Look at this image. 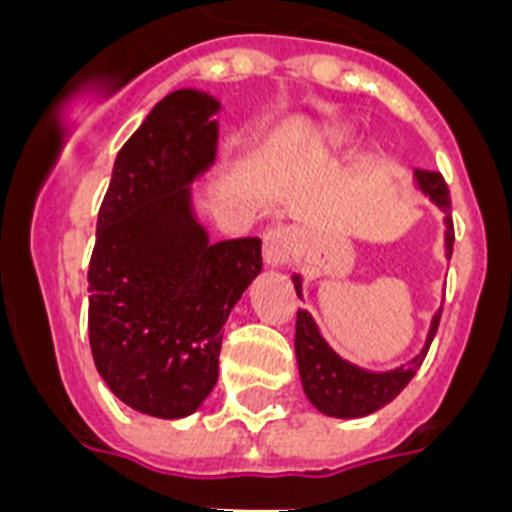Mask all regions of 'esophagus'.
Here are the masks:
<instances>
[{
    "mask_svg": "<svg viewBox=\"0 0 512 512\" xmlns=\"http://www.w3.org/2000/svg\"><path fill=\"white\" fill-rule=\"evenodd\" d=\"M297 231L289 225H273L263 236V257L268 265H287L297 255Z\"/></svg>",
    "mask_w": 512,
    "mask_h": 512,
    "instance_id": "esophagus-1",
    "label": "esophagus"
}]
</instances>
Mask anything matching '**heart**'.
Returning <instances> with one entry per match:
<instances>
[{"label":"heart","mask_w":512,"mask_h":512,"mask_svg":"<svg viewBox=\"0 0 512 512\" xmlns=\"http://www.w3.org/2000/svg\"><path fill=\"white\" fill-rule=\"evenodd\" d=\"M332 140H335V143L345 140V130H335V132H332Z\"/></svg>","instance_id":"1"}]
</instances>
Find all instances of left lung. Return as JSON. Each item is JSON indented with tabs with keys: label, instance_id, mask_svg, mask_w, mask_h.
Returning a JSON list of instances; mask_svg holds the SVG:
<instances>
[{
	"label": "left lung",
	"instance_id": "8db88e82",
	"mask_svg": "<svg viewBox=\"0 0 512 512\" xmlns=\"http://www.w3.org/2000/svg\"><path fill=\"white\" fill-rule=\"evenodd\" d=\"M417 183L430 199L436 201L438 207L449 212L452 209V196H449V185H446L441 172L417 170L414 172ZM454 244V225L452 215H446V249L452 257ZM295 289L300 295V279H295ZM438 321L441 313L433 316L430 324L428 345L422 350V356H417L409 366H401L396 372L372 374L358 369V366L348 364L337 356L335 350L329 348L324 337L319 335V327L313 324L308 311L297 308V324H295V353L297 366H300V380H303L305 396L311 398V404L319 412L329 414V417H366V414L377 412L385 404H390L401 390L409 385L414 374H417V364L420 358H425L430 342L436 337Z\"/></svg>",
	"mask_w": 512,
	"mask_h": 512
}]
</instances>
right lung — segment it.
<instances>
[{
  "label": "right lung",
  "instance_id": "right-lung-1",
  "mask_svg": "<svg viewBox=\"0 0 512 512\" xmlns=\"http://www.w3.org/2000/svg\"><path fill=\"white\" fill-rule=\"evenodd\" d=\"M217 103L177 90L114 162L90 257V348L119 401L188 417L212 393L228 313L263 268L260 239L209 244L188 183L215 159Z\"/></svg>",
  "mask_w": 512,
  "mask_h": 512
}]
</instances>
